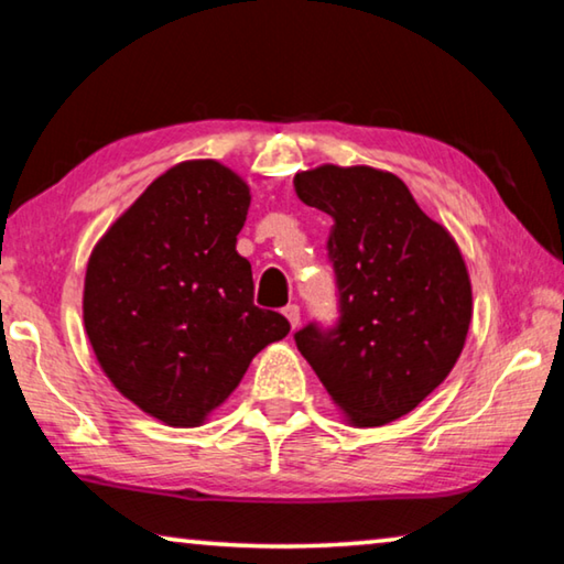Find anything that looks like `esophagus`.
<instances>
[{
  "instance_id": "obj_1",
  "label": "esophagus",
  "mask_w": 564,
  "mask_h": 564,
  "mask_svg": "<svg viewBox=\"0 0 564 564\" xmlns=\"http://www.w3.org/2000/svg\"><path fill=\"white\" fill-rule=\"evenodd\" d=\"M283 316L289 318V323H291V328H293V330L299 328V323H301V308H299V305H295V303H289V305H285V308H283Z\"/></svg>"
}]
</instances>
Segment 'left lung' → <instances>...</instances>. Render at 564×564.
Masks as SVG:
<instances>
[{
	"mask_svg": "<svg viewBox=\"0 0 564 564\" xmlns=\"http://www.w3.org/2000/svg\"><path fill=\"white\" fill-rule=\"evenodd\" d=\"M295 194L333 218L328 259L340 318L295 333L350 425L408 415L460 358L473 289L455 238L390 171L323 164L293 176Z\"/></svg>",
	"mask_w": 564,
	"mask_h": 564,
	"instance_id": "obj_1",
	"label": "left lung"
}]
</instances>
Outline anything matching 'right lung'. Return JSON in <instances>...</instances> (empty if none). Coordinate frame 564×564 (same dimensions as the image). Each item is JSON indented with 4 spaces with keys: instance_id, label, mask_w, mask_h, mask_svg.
<instances>
[{
    "instance_id": "right-lung-1",
    "label": "right lung",
    "mask_w": 564,
    "mask_h": 564,
    "mask_svg": "<svg viewBox=\"0 0 564 564\" xmlns=\"http://www.w3.org/2000/svg\"><path fill=\"white\" fill-rule=\"evenodd\" d=\"M251 188L214 159L181 161L94 246L84 328L123 398L171 427H196L241 383L256 352L289 336L253 305L236 251Z\"/></svg>"
}]
</instances>
